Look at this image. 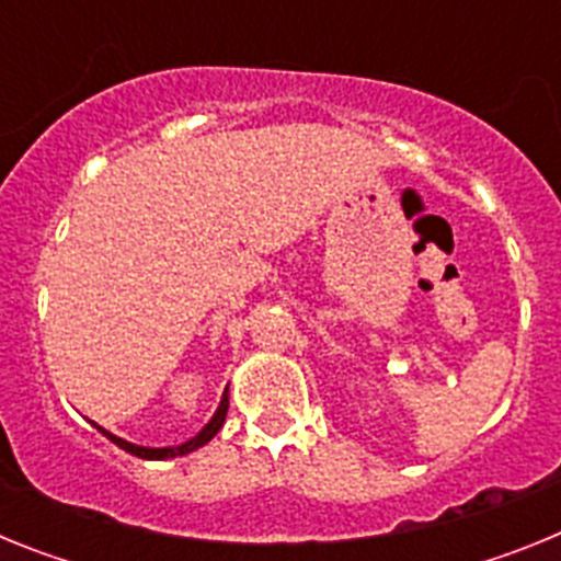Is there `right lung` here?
Masks as SVG:
<instances>
[{
	"label": "right lung",
	"instance_id": "obj_1",
	"mask_svg": "<svg viewBox=\"0 0 561 561\" xmlns=\"http://www.w3.org/2000/svg\"><path fill=\"white\" fill-rule=\"evenodd\" d=\"M227 408H230V401H227V393H225V399H221V404H219V410H216V415H213V419L207 421V427L202 430V433L196 435V438L185 440V444H180V447H165V449L137 447V444H128V440H123V438H117V435L106 433V430H103V427H98V424H95V427L101 430V433L106 435V438L112 440V444H117V447H121V449H126V453L137 455V458H146V460H165V458H180V455H187V453H193V449L205 447L207 440H210L213 435L219 433V430H221V424H225V419H227Z\"/></svg>",
	"mask_w": 561,
	"mask_h": 561
}]
</instances>
